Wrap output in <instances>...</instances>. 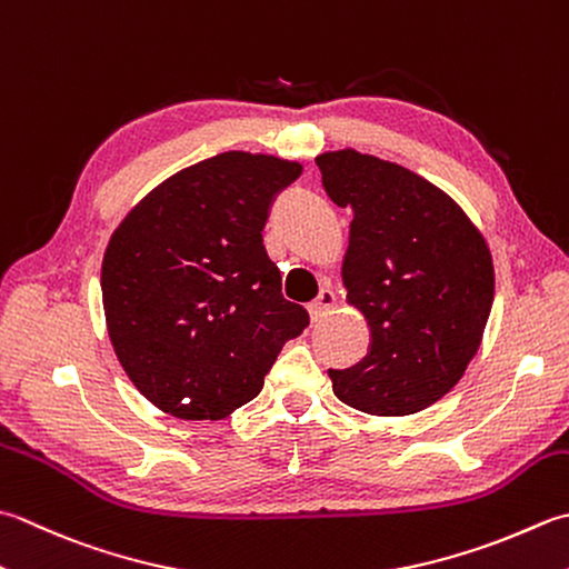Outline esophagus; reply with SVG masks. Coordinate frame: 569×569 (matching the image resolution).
I'll use <instances>...</instances> for the list:
<instances>
[{
    "label": "esophagus",
    "instance_id": "34e87169",
    "mask_svg": "<svg viewBox=\"0 0 569 569\" xmlns=\"http://www.w3.org/2000/svg\"><path fill=\"white\" fill-rule=\"evenodd\" d=\"M338 303V296L336 291H330V288H322V291L318 293V298L313 300V303L308 306V313H310V320H320L326 318L332 308H336Z\"/></svg>",
    "mask_w": 569,
    "mask_h": 569
}]
</instances>
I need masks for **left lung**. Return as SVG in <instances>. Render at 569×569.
<instances>
[{
    "label": "left lung",
    "mask_w": 569,
    "mask_h": 569,
    "mask_svg": "<svg viewBox=\"0 0 569 569\" xmlns=\"http://www.w3.org/2000/svg\"><path fill=\"white\" fill-rule=\"evenodd\" d=\"M322 187L352 209L342 261L348 303L370 328V350L328 370L352 409L405 417L461 380L493 306V261L463 209L407 167L358 150L316 158Z\"/></svg>",
    "instance_id": "1"
}]
</instances>
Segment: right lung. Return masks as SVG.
Wrapping results in <instances>:
<instances>
[{"label":"right lung","instance_id":"right-lung-1","mask_svg":"<svg viewBox=\"0 0 569 569\" xmlns=\"http://www.w3.org/2000/svg\"><path fill=\"white\" fill-rule=\"evenodd\" d=\"M300 172L273 154L221 152L154 187L110 237L108 336L130 382L167 415L221 419L251 402L308 328L261 233Z\"/></svg>","mask_w":569,"mask_h":569}]
</instances>
